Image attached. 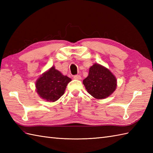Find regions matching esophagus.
<instances>
[{
  "instance_id": "1",
  "label": "esophagus",
  "mask_w": 153,
  "mask_h": 153,
  "mask_svg": "<svg viewBox=\"0 0 153 153\" xmlns=\"http://www.w3.org/2000/svg\"><path fill=\"white\" fill-rule=\"evenodd\" d=\"M74 78L75 79H82V77H81L80 75H75V76H74Z\"/></svg>"
}]
</instances>
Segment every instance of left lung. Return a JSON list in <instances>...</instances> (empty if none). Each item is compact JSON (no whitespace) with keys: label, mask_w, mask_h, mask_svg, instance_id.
Wrapping results in <instances>:
<instances>
[{"label":"left lung","mask_w":153,"mask_h":153,"mask_svg":"<svg viewBox=\"0 0 153 153\" xmlns=\"http://www.w3.org/2000/svg\"><path fill=\"white\" fill-rule=\"evenodd\" d=\"M90 95L97 99H105L116 88L115 76L107 68L95 64L89 68V75L83 81Z\"/></svg>","instance_id":"1"}]
</instances>
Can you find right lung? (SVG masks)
<instances>
[{"mask_svg":"<svg viewBox=\"0 0 153 153\" xmlns=\"http://www.w3.org/2000/svg\"><path fill=\"white\" fill-rule=\"evenodd\" d=\"M71 80L53 66L37 81V92L43 99L54 102L64 95L68 83Z\"/></svg>","mask_w":153,"mask_h":153,"instance_id":"1","label":"right lung"}]
</instances>
